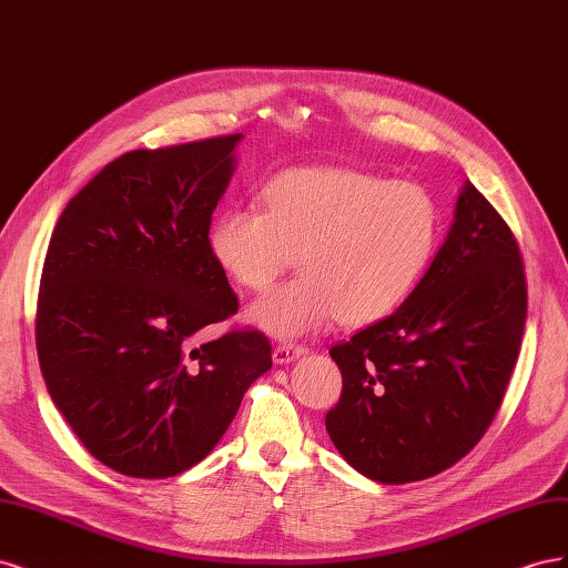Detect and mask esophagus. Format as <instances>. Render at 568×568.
Segmentation results:
<instances>
[{
  "instance_id": "esophagus-1",
  "label": "esophagus",
  "mask_w": 568,
  "mask_h": 568,
  "mask_svg": "<svg viewBox=\"0 0 568 568\" xmlns=\"http://www.w3.org/2000/svg\"><path fill=\"white\" fill-rule=\"evenodd\" d=\"M305 353L303 346H294V343H280V346H274L272 351V359L274 365H288L294 363L296 357H301Z\"/></svg>"
}]
</instances>
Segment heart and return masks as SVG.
<instances>
[{
    "instance_id": "heart-1",
    "label": "heart",
    "mask_w": 568,
    "mask_h": 568,
    "mask_svg": "<svg viewBox=\"0 0 568 568\" xmlns=\"http://www.w3.org/2000/svg\"><path fill=\"white\" fill-rule=\"evenodd\" d=\"M440 234L428 189L346 168H294L263 189L261 209H227L209 246L227 277L270 288L298 255L301 274L251 307V322L296 338L341 320L388 317L417 286Z\"/></svg>"
}]
</instances>
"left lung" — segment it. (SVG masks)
Here are the masks:
<instances>
[{"label":"left lung","mask_w":568,"mask_h":568,"mask_svg":"<svg viewBox=\"0 0 568 568\" xmlns=\"http://www.w3.org/2000/svg\"><path fill=\"white\" fill-rule=\"evenodd\" d=\"M526 307L517 239L467 182L415 291L393 315L329 351L343 388L324 424L343 459L379 484L453 467L503 405Z\"/></svg>","instance_id":"8db88e82"}]
</instances>
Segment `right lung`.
I'll return each mask as SVG.
<instances>
[{
  "label": "right lung",
  "mask_w": 568,
  "mask_h": 568,
  "mask_svg": "<svg viewBox=\"0 0 568 568\" xmlns=\"http://www.w3.org/2000/svg\"><path fill=\"white\" fill-rule=\"evenodd\" d=\"M242 134L111 161L47 248L36 341L51 400L101 464L132 478L194 467L272 367L257 329L194 346L239 311L209 246Z\"/></svg>",
  "instance_id": "1"
}]
</instances>
